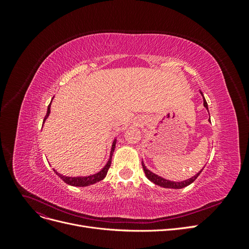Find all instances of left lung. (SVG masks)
<instances>
[{
	"instance_id": "left-lung-1",
	"label": "left lung",
	"mask_w": 249,
	"mask_h": 249,
	"mask_svg": "<svg viewBox=\"0 0 249 249\" xmlns=\"http://www.w3.org/2000/svg\"><path fill=\"white\" fill-rule=\"evenodd\" d=\"M200 93H201V95H203L201 91H200ZM203 106H205V108L208 109V104H207V102H206V100H205V97H203ZM142 167H143V170H144V172H145L146 178L150 180V182H153L154 184H156V185H158V186H160V187H163V188H171V189H182V188H184V187H186V186H188V185L192 184V183L194 182V180L197 178V177L200 175V172L202 171V169H201V170H200L198 173H196V175H195L194 177H192V178H189V179L183 180V182H171V180L165 179V178H161V177H159V176L155 175L154 172L149 171V170L145 167V165H144V163H143V162H142Z\"/></svg>"
}]
</instances>
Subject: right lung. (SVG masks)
<instances>
[{
  "label": "right lung",
  "mask_w": 249,
  "mask_h": 249,
  "mask_svg": "<svg viewBox=\"0 0 249 249\" xmlns=\"http://www.w3.org/2000/svg\"><path fill=\"white\" fill-rule=\"evenodd\" d=\"M50 112H51V103L49 105L48 107V112H47V115L46 117H44L43 119V123L46 122V119L48 118V116L50 115ZM115 144H116V140L113 141V144H112V147H111V153H110V159L109 161L107 162V164L105 165V167L100 171L95 173V175H92V176H88V177H65V176H62L60 175V173H58L55 169L54 171L56 172V175L59 176V178H61L63 182H65L66 184H69L71 186H74V187H86V186H89V185H92L94 183H97L100 182V180H102L105 177H106L107 172L111 166V159H112V155H113V152H114V148H115Z\"/></svg>",
  "instance_id": "1"
}]
</instances>
